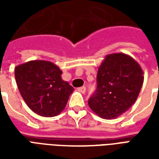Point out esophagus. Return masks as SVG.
Listing matches in <instances>:
<instances>
[{"label":"esophagus","mask_w":159,"mask_h":159,"mask_svg":"<svg viewBox=\"0 0 159 159\" xmlns=\"http://www.w3.org/2000/svg\"><path fill=\"white\" fill-rule=\"evenodd\" d=\"M78 91H79L80 93H85V92H86V88H85V87H81V88H78Z\"/></svg>","instance_id":"obj_1"}]
</instances>
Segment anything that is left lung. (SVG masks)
I'll return each instance as SVG.
<instances>
[{
    "instance_id": "obj_1",
    "label": "left lung",
    "mask_w": 159,
    "mask_h": 159,
    "mask_svg": "<svg viewBox=\"0 0 159 159\" xmlns=\"http://www.w3.org/2000/svg\"><path fill=\"white\" fill-rule=\"evenodd\" d=\"M143 82V70L132 57L123 52L108 54L98 70L90 109L104 119L119 117L135 102Z\"/></svg>"
}]
</instances>
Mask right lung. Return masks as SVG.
I'll return each instance as SVG.
<instances>
[{"mask_svg":"<svg viewBox=\"0 0 159 159\" xmlns=\"http://www.w3.org/2000/svg\"><path fill=\"white\" fill-rule=\"evenodd\" d=\"M53 63L31 60L16 66L15 80L26 105L39 116L55 117L66 107L73 87Z\"/></svg>","mask_w":159,"mask_h":159,"instance_id":"obj_1","label":"right lung"}]
</instances>
